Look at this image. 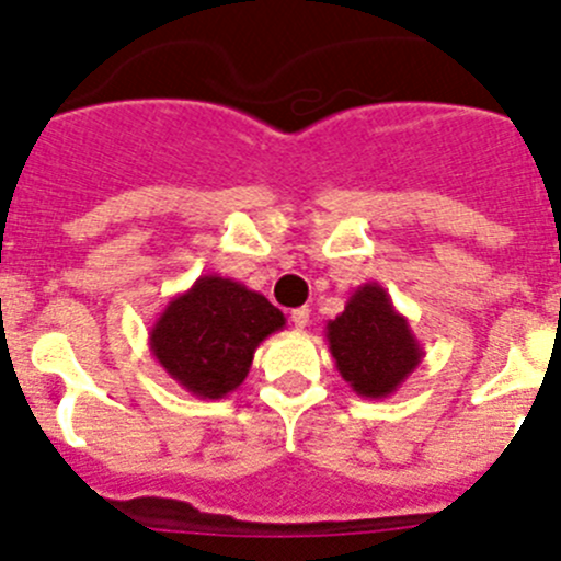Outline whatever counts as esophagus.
Listing matches in <instances>:
<instances>
[{
    "label": "esophagus",
    "mask_w": 561,
    "mask_h": 561,
    "mask_svg": "<svg viewBox=\"0 0 561 561\" xmlns=\"http://www.w3.org/2000/svg\"><path fill=\"white\" fill-rule=\"evenodd\" d=\"M290 320H293V325L298 328V331H304V328L309 325V309H307V307L293 309V312H290Z\"/></svg>",
    "instance_id": "1"
}]
</instances>
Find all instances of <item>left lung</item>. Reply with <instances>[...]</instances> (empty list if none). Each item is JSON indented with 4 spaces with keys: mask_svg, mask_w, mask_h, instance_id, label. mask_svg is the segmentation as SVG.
Instances as JSON below:
<instances>
[{
    "mask_svg": "<svg viewBox=\"0 0 561 561\" xmlns=\"http://www.w3.org/2000/svg\"><path fill=\"white\" fill-rule=\"evenodd\" d=\"M325 339L342 380L364 399L396 393L423 360L410 320L377 282L350 293L344 312L325 322Z\"/></svg>",
    "mask_w": 561,
    "mask_h": 561,
    "instance_id": "left-lung-1",
    "label": "left lung"
}]
</instances>
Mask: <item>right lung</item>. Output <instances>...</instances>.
Instances as JSON below:
<instances>
[{
  "instance_id": "obj_1",
  "label": "right lung",
  "mask_w": 561,
  "mask_h": 561,
  "mask_svg": "<svg viewBox=\"0 0 561 561\" xmlns=\"http://www.w3.org/2000/svg\"><path fill=\"white\" fill-rule=\"evenodd\" d=\"M285 322L265 296L228 276L206 274L165 304L149 331V350L186 393L225 399L247 380L260 342Z\"/></svg>"
}]
</instances>
